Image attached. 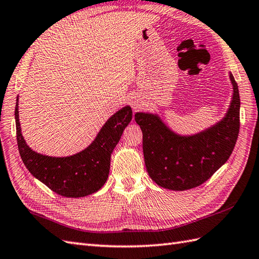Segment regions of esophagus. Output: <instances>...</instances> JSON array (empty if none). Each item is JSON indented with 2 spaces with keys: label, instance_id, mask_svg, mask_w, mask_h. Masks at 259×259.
I'll use <instances>...</instances> for the list:
<instances>
[{
  "label": "esophagus",
  "instance_id": "34e87169",
  "mask_svg": "<svg viewBox=\"0 0 259 259\" xmlns=\"http://www.w3.org/2000/svg\"><path fill=\"white\" fill-rule=\"evenodd\" d=\"M131 104H132V108H133L135 111L138 110V109H141V106H142L141 100L138 99V98H133V99H132Z\"/></svg>",
  "mask_w": 259,
  "mask_h": 259
}]
</instances>
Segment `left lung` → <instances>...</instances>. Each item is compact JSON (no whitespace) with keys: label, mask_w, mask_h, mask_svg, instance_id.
I'll list each match as a JSON object with an SVG mask.
<instances>
[{"label":"left lung","mask_w":259,"mask_h":259,"mask_svg":"<svg viewBox=\"0 0 259 259\" xmlns=\"http://www.w3.org/2000/svg\"><path fill=\"white\" fill-rule=\"evenodd\" d=\"M233 98L228 113L212 127L192 136L170 131L149 113H136L143 132L145 166L151 180L169 190L184 191L199 187L228 161L239 132L238 87L232 74Z\"/></svg>","instance_id":"1"}]
</instances>
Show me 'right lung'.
Wrapping results in <instances>:
<instances>
[{
	"label": "right lung",
	"mask_w": 259,
	"mask_h": 259,
	"mask_svg": "<svg viewBox=\"0 0 259 259\" xmlns=\"http://www.w3.org/2000/svg\"><path fill=\"white\" fill-rule=\"evenodd\" d=\"M18 102V98H17ZM15 106L16 138L21 158L28 171L50 190L67 198H81L97 192L108 180L111 154L131 122L130 106L117 111L99 132L89 147L69 157H49L37 154L25 143Z\"/></svg>",
	"instance_id": "obj_1"
}]
</instances>
